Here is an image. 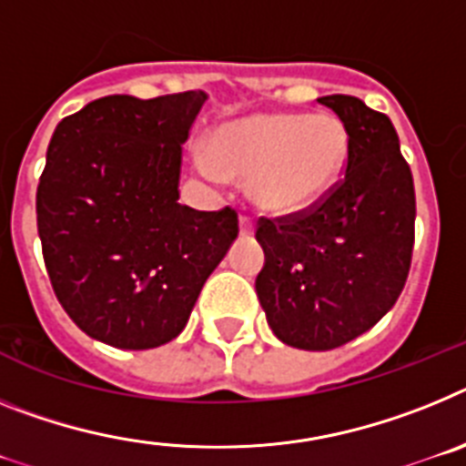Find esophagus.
<instances>
[{
	"instance_id": "1",
	"label": "esophagus",
	"mask_w": 466,
	"mask_h": 466,
	"mask_svg": "<svg viewBox=\"0 0 466 466\" xmlns=\"http://www.w3.org/2000/svg\"><path fill=\"white\" fill-rule=\"evenodd\" d=\"M238 232H241V237H250V234L256 232V225H253L248 216L238 218Z\"/></svg>"
}]
</instances>
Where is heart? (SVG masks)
I'll use <instances>...</instances> for the list:
<instances>
[{"instance_id":"heart-1","label":"heart","mask_w":466,"mask_h":466,"mask_svg":"<svg viewBox=\"0 0 466 466\" xmlns=\"http://www.w3.org/2000/svg\"><path fill=\"white\" fill-rule=\"evenodd\" d=\"M347 157L350 133L338 116L269 112L218 127L199 168L210 177L248 180L258 208L295 216L338 187Z\"/></svg>"}]
</instances>
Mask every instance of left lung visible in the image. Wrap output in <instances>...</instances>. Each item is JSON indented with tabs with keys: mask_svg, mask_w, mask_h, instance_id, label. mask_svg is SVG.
<instances>
[{
	"mask_svg": "<svg viewBox=\"0 0 466 466\" xmlns=\"http://www.w3.org/2000/svg\"><path fill=\"white\" fill-rule=\"evenodd\" d=\"M350 133L345 177L319 206L260 218L256 290L281 342L326 351L370 330L399 300L415 241V189L390 116L323 96Z\"/></svg>",
	"mask_w": 466,
	"mask_h": 466,
	"instance_id": "left-lung-1",
	"label": "left lung"
}]
</instances>
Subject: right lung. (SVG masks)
Masks as SVG:
<instances>
[{
	"mask_svg": "<svg viewBox=\"0 0 466 466\" xmlns=\"http://www.w3.org/2000/svg\"><path fill=\"white\" fill-rule=\"evenodd\" d=\"M206 98L105 96L56 127L37 229L56 298L88 338L119 350L171 342L237 238L229 206L177 204L183 143Z\"/></svg>",
	"mask_w": 466,
	"mask_h": 466,
	"instance_id": "obj_1",
	"label": "right lung"
}]
</instances>
